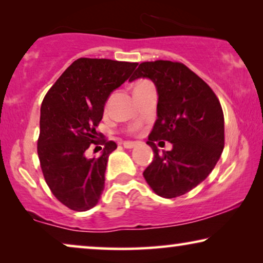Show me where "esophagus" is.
<instances>
[{
    "instance_id": "1",
    "label": "esophagus",
    "mask_w": 263,
    "mask_h": 263,
    "mask_svg": "<svg viewBox=\"0 0 263 263\" xmlns=\"http://www.w3.org/2000/svg\"><path fill=\"white\" fill-rule=\"evenodd\" d=\"M139 142H135V141H124L123 142V146L125 148H133V147L138 146Z\"/></svg>"
}]
</instances>
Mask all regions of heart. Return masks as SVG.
Here are the masks:
<instances>
[{
    "instance_id": "b5f03b06",
    "label": "heart",
    "mask_w": 263,
    "mask_h": 263,
    "mask_svg": "<svg viewBox=\"0 0 263 263\" xmlns=\"http://www.w3.org/2000/svg\"><path fill=\"white\" fill-rule=\"evenodd\" d=\"M147 84H149V81H147V80H141V81H139V82H136V85L134 86V91L135 89H138V88H140V87H142V86H145V85H147ZM110 102H111V97L109 99H107V102H106V106H109V104H110Z\"/></svg>"
}]
</instances>
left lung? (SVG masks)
I'll list each match as a JSON object with an SVG mask.
<instances>
[{
    "label": "left lung",
    "instance_id": "8db88e82",
    "mask_svg": "<svg viewBox=\"0 0 263 263\" xmlns=\"http://www.w3.org/2000/svg\"><path fill=\"white\" fill-rule=\"evenodd\" d=\"M148 78L158 91V120L147 143L154 158L143 177L165 199L184 195L213 170L224 149V114L210 86L185 64L151 61L139 64L129 80ZM173 143L159 154L156 141Z\"/></svg>",
    "mask_w": 263,
    "mask_h": 263
}]
</instances>
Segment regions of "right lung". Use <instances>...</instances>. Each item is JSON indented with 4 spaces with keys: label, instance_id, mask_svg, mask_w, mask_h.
Wrapping results in <instances>:
<instances>
[{
    "label": "right lung",
    "instance_id": "1",
    "mask_svg": "<svg viewBox=\"0 0 263 263\" xmlns=\"http://www.w3.org/2000/svg\"><path fill=\"white\" fill-rule=\"evenodd\" d=\"M136 66V62L81 57L63 71L43 99L39 163L53 196L70 210L84 212L98 203L107 158L117 145L97 127L107 97ZM92 144H103L104 149L100 157L88 160L84 152Z\"/></svg>",
    "mask_w": 263,
    "mask_h": 263
}]
</instances>
